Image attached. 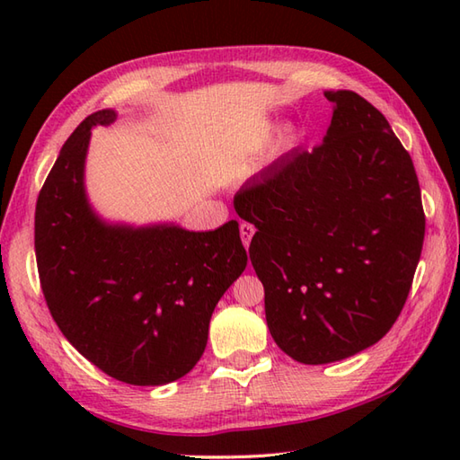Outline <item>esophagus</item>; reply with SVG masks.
I'll return each instance as SVG.
<instances>
[{"label":"esophagus","mask_w":460,"mask_h":460,"mask_svg":"<svg viewBox=\"0 0 460 460\" xmlns=\"http://www.w3.org/2000/svg\"><path fill=\"white\" fill-rule=\"evenodd\" d=\"M239 231H241V241H243V245L249 247V245H251V239H252V235H255V227H252L251 223L243 221V223L239 225Z\"/></svg>","instance_id":"obj_1"}]
</instances>
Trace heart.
<instances>
[{"instance_id":"b5f03b06","label":"heart","mask_w":460,"mask_h":460,"mask_svg":"<svg viewBox=\"0 0 460 460\" xmlns=\"http://www.w3.org/2000/svg\"><path fill=\"white\" fill-rule=\"evenodd\" d=\"M277 122L275 120H259L245 130L241 138V150L243 152H257L262 146H267L272 138V134L277 132ZM296 144V132L292 128H287L280 136V146L282 148H292Z\"/></svg>"}]
</instances>
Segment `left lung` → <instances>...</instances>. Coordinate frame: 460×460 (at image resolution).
<instances>
[{"mask_svg": "<svg viewBox=\"0 0 460 460\" xmlns=\"http://www.w3.org/2000/svg\"><path fill=\"white\" fill-rule=\"evenodd\" d=\"M334 104L324 140L251 178L235 211L252 223L249 257L265 287L267 326L300 364L374 346L402 312L425 237L411 155L354 91Z\"/></svg>", "mask_w": 460, "mask_h": 460, "instance_id": "left-lung-1", "label": "left lung"}]
</instances>
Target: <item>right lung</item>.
<instances>
[{"instance_id":"right-lung-1","label":"right lung","mask_w":460,"mask_h":460,"mask_svg":"<svg viewBox=\"0 0 460 460\" xmlns=\"http://www.w3.org/2000/svg\"><path fill=\"white\" fill-rule=\"evenodd\" d=\"M116 119L112 109L86 116L47 175L35 208L39 279L58 330L91 364L124 384L165 385L199 361L247 251L237 221L136 227L94 211L84 185L91 130Z\"/></svg>"}]
</instances>
